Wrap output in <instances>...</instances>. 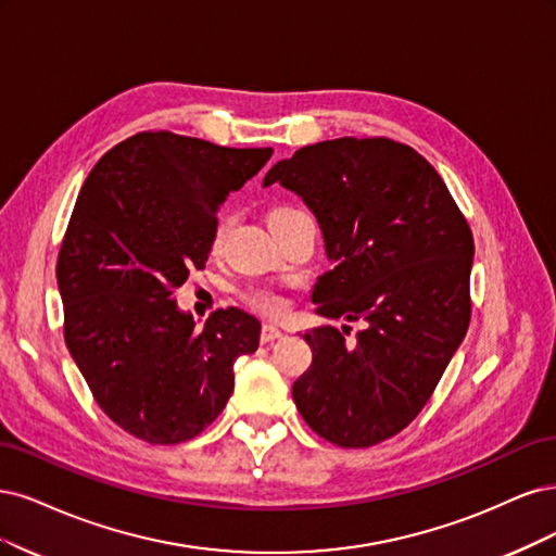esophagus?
<instances>
[{
  "label": "esophagus",
  "mask_w": 556,
  "mask_h": 556,
  "mask_svg": "<svg viewBox=\"0 0 556 556\" xmlns=\"http://www.w3.org/2000/svg\"><path fill=\"white\" fill-rule=\"evenodd\" d=\"M283 332L277 328V326H263V330H261V342L263 344H270V342H275V339H279Z\"/></svg>",
  "instance_id": "1"
}]
</instances>
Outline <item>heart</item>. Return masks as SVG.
I'll use <instances>...</instances> for the list:
<instances>
[{"label": "heart", "mask_w": 556, "mask_h": 556, "mask_svg": "<svg viewBox=\"0 0 556 556\" xmlns=\"http://www.w3.org/2000/svg\"><path fill=\"white\" fill-rule=\"evenodd\" d=\"M302 214L304 212H300V210H295L291 205L275 207L273 214H270V226H277V224L289 222V219L302 217ZM230 226H232L230 214H219L217 222H214V226H212V232H210V249H212V252H219V249L224 247L228 232H230ZM244 298L261 314H279L283 309V298L277 291H273V289H249L244 293Z\"/></svg>", "instance_id": "obj_1"}]
</instances>
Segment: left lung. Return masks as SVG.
<instances>
[{
  "instance_id": "obj_1",
  "label": "left lung",
  "mask_w": 556,
  "mask_h": 556,
  "mask_svg": "<svg viewBox=\"0 0 556 556\" xmlns=\"http://www.w3.org/2000/svg\"><path fill=\"white\" fill-rule=\"evenodd\" d=\"M275 182L324 232L320 316L365 324L353 346L332 326L304 332L314 357L295 406L334 445L381 443L420 414L469 330L471 228L434 166L388 138L307 146L267 170Z\"/></svg>"
}]
</instances>
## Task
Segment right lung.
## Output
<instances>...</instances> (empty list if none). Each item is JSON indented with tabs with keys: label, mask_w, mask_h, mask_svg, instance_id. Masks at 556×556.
Segmentation results:
<instances>
[{
	"label": "right lung",
	"mask_w": 556,
	"mask_h": 556,
	"mask_svg": "<svg viewBox=\"0 0 556 556\" xmlns=\"http://www.w3.org/2000/svg\"><path fill=\"white\" fill-rule=\"evenodd\" d=\"M270 156L142 131L87 175L58 258L64 339L103 414L136 439L201 434L236 386L232 365L258 349L254 316L219 309L199 330L173 291L205 267L219 205Z\"/></svg>",
	"instance_id": "obj_1"
}]
</instances>
